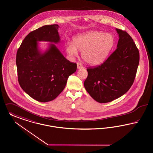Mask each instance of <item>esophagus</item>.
Segmentation results:
<instances>
[{
  "label": "esophagus",
  "instance_id": "1",
  "mask_svg": "<svg viewBox=\"0 0 153 153\" xmlns=\"http://www.w3.org/2000/svg\"><path fill=\"white\" fill-rule=\"evenodd\" d=\"M83 68V65L80 64V63H77V68L78 69H81V68Z\"/></svg>",
  "mask_w": 153,
  "mask_h": 153
}]
</instances>
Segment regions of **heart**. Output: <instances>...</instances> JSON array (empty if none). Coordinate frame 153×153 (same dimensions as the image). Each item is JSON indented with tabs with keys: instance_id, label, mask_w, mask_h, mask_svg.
<instances>
[{
	"instance_id": "b5f03b06",
	"label": "heart",
	"mask_w": 153,
	"mask_h": 153,
	"mask_svg": "<svg viewBox=\"0 0 153 153\" xmlns=\"http://www.w3.org/2000/svg\"><path fill=\"white\" fill-rule=\"evenodd\" d=\"M114 44V39L109 33L91 31L79 34L73 38V42L65 45V50L71 57L77 56L78 51L89 65H96L104 62Z\"/></svg>"
}]
</instances>
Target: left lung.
Here are the masks:
<instances>
[{
  "instance_id": "1",
  "label": "left lung",
  "mask_w": 153,
  "mask_h": 153,
  "mask_svg": "<svg viewBox=\"0 0 153 153\" xmlns=\"http://www.w3.org/2000/svg\"><path fill=\"white\" fill-rule=\"evenodd\" d=\"M119 39L117 49L102 65L87 68L84 86L100 103H106L126 93L135 79L139 52L128 34L116 29Z\"/></svg>"
}]
</instances>
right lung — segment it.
Here are the masks:
<instances>
[{
    "mask_svg": "<svg viewBox=\"0 0 153 153\" xmlns=\"http://www.w3.org/2000/svg\"><path fill=\"white\" fill-rule=\"evenodd\" d=\"M58 25H45L29 33L18 49L16 65L19 83L25 92L42 102L53 100L64 90L68 76L76 70L55 44L60 41ZM39 41H46L48 48H39Z\"/></svg>",
    "mask_w": 153,
    "mask_h": 153,
    "instance_id": "obj_1",
    "label": "right lung"
}]
</instances>
